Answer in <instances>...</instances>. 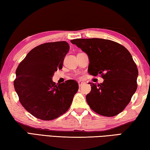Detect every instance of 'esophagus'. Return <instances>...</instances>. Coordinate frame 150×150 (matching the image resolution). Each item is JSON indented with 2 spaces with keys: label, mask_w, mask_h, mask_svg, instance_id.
Listing matches in <instances>:
<instances>
[{
  "label": "esophagus",
  "mask_w": 150,
  "mask_h": 150,
  "mask_svg": "<svg viewBox=\"0 0 150 150\" xmlns=\"http://www.w3.org/2000/svg\"><path fill=\"white\" fill-rule=\"evenodd\" d=\"M79 83V87H82V86L85 84V82H82V81H79V82L78 83Z\"/></svg>",
  "instance_id": "1"
}]
</instances>
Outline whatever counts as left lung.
<instances>
[{"mask_svg": "<svg viewBox=\"0 0 150 150\" xmlns=\"http://www.w3.org/2000/svg\"><path fill=\"white\" fill-rule=\"evenodd\" d=\"M71 42L88 55V73L100 75L104 79L100 84L89 83L91 91L86 99L90 108L104 116L118 115L130 102L138 87V70L130 53L122 45L109 40L75 39Z\"/></svg>", "mask_w": 150, "mask_h": 150, "instance_id": "8db88e82", "label": "left lung"}]
</instances>
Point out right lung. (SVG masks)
Masks as SVG:
<instances>
[{"instance_id":"right-lung-1","label":"right lung","mask_w":150,"mask_h":150,"mask_svg":"<svg viewBox=\"0 0 150 150\" xmlns=\"http://www.w3.org/2000/svg\"><path fill=\"white\" fill-rule=\"evenodd\" d=\"M69 50L65 41L45 43L32 49L18 66L14 89L21 105L35 118L54 120L71 105L79 89L77 81L56 85L52 79L54 72L62 69Z\"/></svg>"}]
</instances>
